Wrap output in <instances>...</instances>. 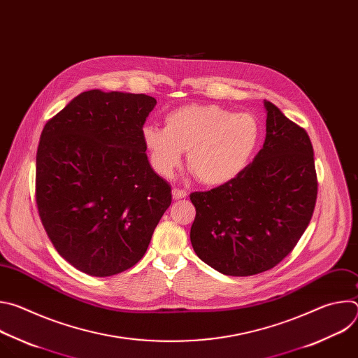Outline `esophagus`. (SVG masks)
I'll list each match as a JSON object with an SVG mask.
<instances>
[{"label":"esophagus","mask_w":358,"mask_h":358,"mask_svg":"<svg viewBox=\"0 0 358 358\" xmlns=\"http://www.w3.org/2000/svg\"><path fill=\"white\" fill-rule=\"evenodd\" d=\"M187 196V192L184 189L180 188H173V198L174 199H182Z\"/></svg>","instance_id":"1"}]
</instances>
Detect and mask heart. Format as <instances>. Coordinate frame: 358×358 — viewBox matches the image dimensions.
<instances>
[{
  "mask_svg": "<svg viewBox=\"0 0 358 358\" xmlns=\"http://www.w3.org/2000/svg\"><path fill=\"white\" fill-rule=\"evenodd\" d=\"M259 138L261 124L252 113H232L218 105L180 106L166 115L164 129H143V143L156 173L170 177L187 151L189 170L208 185L238 177Z\"/></svg>",
  "mask_w": 358,
  "mask_h": 358,
  "instance_id": "b5f03b06",
  "label": "heart"
}]
</instances>
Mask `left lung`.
I'll return each mask as SVG.
<instances>
[{
    "label": "left lung",
    "mask_w": 358,
    "mask_h": 358,
    "mask_svg": "<svg viewBox=\"0 0 358 358\" xmlns=\"http://www.w3.org/2000/svg\"><path fill=\"white\" fill-rule=\"evenodd\" d=\"M264 147L234 180L189 195L196 257L228 276L275 268L310 224L317 198L313 145L303 127L265 100Z\"/></svg>",
    "instance_id": "obj_1"
}]
</instances>
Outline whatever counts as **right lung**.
I'll list each match as a JSON object with an SVG mask.
<instances>
[{"label":"right lung","instance_id":"add662e5","mask_svg":"<svg viewBox=\"0 0 358 358\" xmlns=\"http://www.w3.org/2000/svg\"><path fill=\"white\" fill-rule=\"evenodd\" d=\"M157 100L143 93L76 96L49 119L36 151L41 222L61 257L105 278L143 257L171 203L145 155L143 126Z\"/></svg>","mask_w":358,"mask_h":358}]
</instances>
